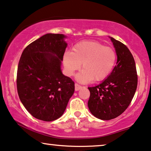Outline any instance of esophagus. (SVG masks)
<instances>
[{"label": "esophagus", "instance_id": "34e87169", "mask_svg": "<svg viewBox=\"0 0 151 151\" xmlns=\"http://www.w3.org/2000/svg\"><path fill=\"white\" fill-rule=\"evenodd\" d=\"M82 88H83V87H82L81 85H78V83H76L75 84V89H76V91H79V90L80 89H82Z\"/></svg>", "mask_w": 151, "mask_h": 151}]
</instances>
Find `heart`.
<instances>
[{"label":"heart","instance_id":"obj_1","mask_svg":"<svg viewBox=\"0 0 151 151\" xmlns=\"http://www.w3.org/2000/svg\"><path fill=\"white\" fill-rule=\"evenodd\" d=\"M116 60L114 48L98 41L78 42L73 46L72 52L66 51L63 55L64 71L68 76L79 70L82 64L84 70L77 77L82 83L106 79L114 69Z\"/></svg>","mask_w":151,"mask_h":151}]
</instances>
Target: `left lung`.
<instances>
[{"instance_id": "1", "label": "left lung", "mask_w": 151, "mask_h": 151, "mask_svg": "<svg viewBox=\"0 0 151 151\" xmlns=\"http://www.w3.org/2000/svg\"><path fill=\"white\" fill-rule=\"evenodd\" d=\"M117 55L116 65L103 83L88 87V107L93 116L102 120L116 118L128 108L137 87L135 62L128 47L110 37Z\"/></svg>"}]
</instances>
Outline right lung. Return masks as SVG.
Instances as JSON below:
<instances>
[{"mask_svg": "<svg viewBox=\"0 0 151 151\" xmlns=\"http://www.w3.org/2000/svg\"><path fill=\"white\" fill-rule=\"evenodd\" d=\"M62 34H46L25 47L19 60L17 91L30 114L52 121L63 114L75 91L71 78L61 71L67 44Z\"/></svg>", "mask_w": 151, "mask_h": 151, "instance_id": "obj_1", "label": "right lung"}]
</instances>
